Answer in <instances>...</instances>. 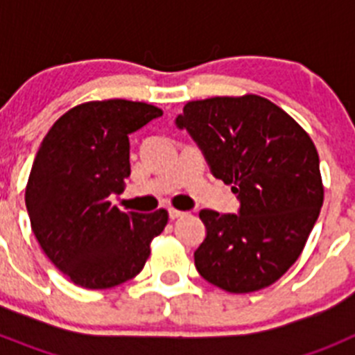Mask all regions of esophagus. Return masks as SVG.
<instances>
[{
    "instance_id": "34e87169",
    "label": "esophagus",
    "mask_w": 355,
    "mask_h": 355,
    "mask_svg": "<svg viewBox=\"0 0 355 355\" xmlns=\"http://www.w3.org/2000/svg\"><path fill=\"white\" fill-rule=\"evenodd\" d=\"M184 215H187L184 211H180V209H174V208H168V216H171L172 220H174V218H180V216H184Z\"/></svg>"
}]
</instances>
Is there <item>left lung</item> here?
I'll list each match as a JSON object with an SVG mask.
<instances>
[{"mask_svg":"<svg viewBox=\"0 0 355 355\" xmlns=\"http://www.w3.org/2000/svg\"><path fill=\"white\" fill-rule=\"evenodd\" d=\"M175 126L240 200L238 213H199L206 238L193 252L197 272L231 293L270 286L299 259L324 205L315 144L284 110L252 94L187 103Z\"/></svg>","mask_w":355,"mask_h":355,"instance_id":"left-lung-1","label":"left lung"}]
</instances>
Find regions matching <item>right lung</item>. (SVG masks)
<instances>
[{
  "label": "right lung",
  "instance_id": "add662e5",
  "mask_svg": "<svg viewBox=\"0 0 355 355\" xmlns=\"http://www.w3.org/2000/svg\"><path fill=\"white\" fill-rule=\"evenodd\" d=\"M159 108L126 99L74 106L53 124L31 165L26 209L53 265L72 283L106 290L146 265L150 240L168 213L121 211L112 197L130 178L128 135L162 117Z\"/></svg>",
  "mask_w": 355,
  "mask_h": 355
}]
</instances>
